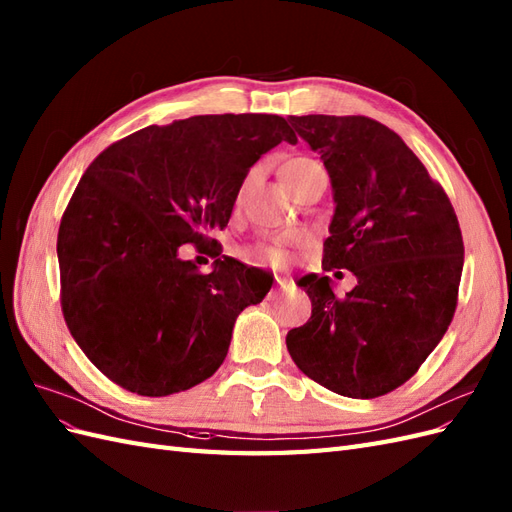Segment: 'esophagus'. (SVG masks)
I'll list each match as a JSON object with an SVG mask.
<instances>
[{
    "label": "esophagus",
    "instance_id": "1",
    "mask_svg": "<svg viewBox=\"0 0 512 512\" xmlns=\"http://www.w3.org/2000/svg\"><path fill=\"white\" fill-rule=\"evenodd\" d=\"M278 286H280V288H286V280H282V278H278Z\"/></svg>",
    "mask_w": 512,
    "mask_h": 512
}]
</instances>
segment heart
I'll list each match as a JSON object with an SVG mask.
<instances>
[{
	"label": "heart",
	"mask_w": 512,
	"mask_h": 512,
	"mask_svg": "<svg viewBox=\"0 0 512 512\" xmlns=\"http://www.w3.org/2000/svg\"><path fill=\"white\" fill-rule=\"evenodd\" d=\"M306 163H310V159H301V157H299V159H290V161H286V163L282 165V172L297 170V168H301V165H306ZM247 185H250V178H245V183L241 185V193H239V196H243V191L247 189ZM260 256L265 258V260H269V262H275V265H278V262H284V258H286L284 250H282V247H278V245L262 247Z\"/></svg>",
	"instance_id": "obj_1"
}]
</instances>
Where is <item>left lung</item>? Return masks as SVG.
<instances>
[{
	"label": "left lung",
	"instance_id": "obj_1",
	"mask_svg": "<svg viewBox=\"0 0 512 512\" xmlns=\"http://www.w3.org/2000/svg\"><path fill=\"white\" fill-rule=\"evenodd\" d=\"M321 155L336 211L323 269H347L344 297L329 275H306V325L288 331L297 368L349 398H377L416 375L457 310L463 237L444 187L385 124L366 116H290Z\"/></svg>",
	"mask_w": 512,
	"mask_h": 512
}]
</instances>
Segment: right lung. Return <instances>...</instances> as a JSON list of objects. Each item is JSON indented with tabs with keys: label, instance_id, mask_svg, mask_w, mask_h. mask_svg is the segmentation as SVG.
Instances as JSON below:
<instances>
[{
	"label": "right lung",
	"instance_id": "1",
	"mask_svg": "<svg viewBox=\"0 0 512 512\" xmlns=\"http://www.w3.org/2000/svg\"><path fill=\"white\" fill-rule=\"evenodd\" d=\"M280 142L297 144L282 116H193L127 135L81 176L58 232L62 312L120 388L170 396L222 366L237 316L269 290L230 256L200 273L178 250L215 245L219 256L209 234Z\"/></svg>",
	"mask_w": 512,
	"mask_h": 512
}]
</instances>
